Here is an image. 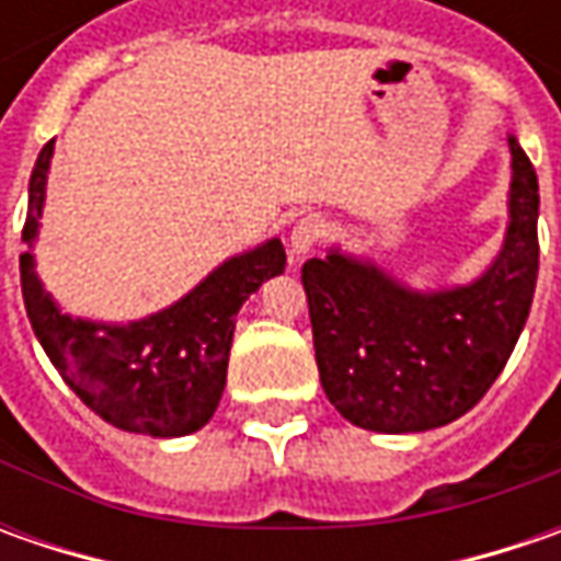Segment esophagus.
<instances>
[{"instance_id": "esophagus-1", "label": "esophagus", "mask_w": 561, "mask_h": 561, "mask_svg": "<svg viewBox=\"0 0 561 561\" xmlns=\"http://www.w3.org/2000/svg\"><path fill=\"white\" fill-rule=\"evenodd\" d=\"M328 237V221L321 218V215H306V218H299L290 230V255H306V252H312L321 240Z\"/></svg>"}]
</instances>
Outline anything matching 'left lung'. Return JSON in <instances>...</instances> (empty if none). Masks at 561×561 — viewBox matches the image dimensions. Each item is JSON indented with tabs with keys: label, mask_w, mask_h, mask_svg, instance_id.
<instances>
[{
	"label": "left lung",
	"mask_w": 561,
	"mask_h": 561,
	"mask_svg": "<svg viewBox=\"0 0 561 561\" xmlns=\"http://www.w3.org/2000/svg\"><path fill=\"white\" fill-rule=\"evenodd\" d=\"M508 146L506 240L478 280L421 293L340 249L302 265L321 387L356 427H443L474 409L506 368L540 265L537 174L515 137Z\"/></svg>",
	"instance_id": "1"
}]
</instances>
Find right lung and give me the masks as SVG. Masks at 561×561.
Listing matches in <instances>:
<instances>
[{
    "label": "right lung",
    "mask_w": 561,
    "mask_h": 561,
    "mask_svg": "<svg viewBox=\"0 0 561 561\" xmlns=\"http://www.w3.org/2000/svg\"><path fill=\"white\" fill-rule=\"evenodd\" d=\"M55 140L43 146L31 174L21 233V293L33 334L61 380L99 419L130 434L184 437L199 431L225 393L237 312L252 293L287 265L280 240L227 259L171 309L127 324L65 314L33 268L46 174Z\"/></svg>",
    "instance_id": "add662e5"
}]
</instances>
